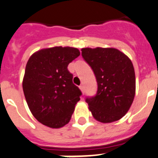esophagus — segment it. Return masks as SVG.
Returning a JSON list of instances; mask_svg holds the SVG:
<instances>
[{
	"label": "esophagus",
	"instance_id": "obj_1",
	"mask_svg": "<svg viewBox=\"0 0 158 158\" xmlns=\"http://www.w3.org/2000/svg\"><path fill=\"white\" fill-rule=\"evenodd\" d=\"M79 89H81V91H82V93H84V86H83V85H80V86H79Z\"/></svg>",
	"mask_w": 158,
	"mask_h": 158
}]
</instances>
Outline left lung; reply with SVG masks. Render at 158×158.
I'll use <instances>...</instances> for the list:
<instances>
[{"label": "left lung", "instance_id": "obj_1", "mask_svg": "<svg viewBox=\"0 0 158 158\" xmlns=\"http://www.w3.org/2000/svg\"><path fill=\"white\" fill-rule=\"evenodd\" d=\"M82 56L93 70L98 83L96 94L86 98L94 119L102 123L121 119L135 94V75L131 60L114 48H85Z\"/></svg>", "mask_w": 158, "mask_h": 158}]
</instances>
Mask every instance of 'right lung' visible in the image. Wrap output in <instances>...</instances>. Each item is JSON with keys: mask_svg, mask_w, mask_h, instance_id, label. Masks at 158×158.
<instances>
[{"mask_svg": "<svg viewBox=\"0 0 158 158\" xmlns=\"http://www.w3.org/2000/svg\"><path fill=\"white\" fill-rule=\"evenodd\" d=\"M79 49L56 46L35 52L28 60L23 89L30 110L42 124L59 128L69 123L82 92L72 82L69 63Z\"/></svg>", "mask_w": 158, "mask_h": 158, "instance_id": "add662e5", "label": "right lung"}]
</instances>
